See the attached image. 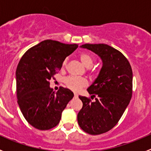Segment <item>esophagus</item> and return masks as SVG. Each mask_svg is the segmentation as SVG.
<instances>
[{
	"label": "esophagus",
	"mask_w": 151,
	"mask_h": 151,
	"mask_svg": "<svg viewBox=\"0 0 151 151\" xmlns=\"http://www.w3.org/2000/svg\"><path fill=\"white\" fill-rule=\"evenodd\" d=\"M74 97H78V94H76V93H75V94H74Z\"/></svg>",
	"instance_id": "obj_1"
}]
</instances>
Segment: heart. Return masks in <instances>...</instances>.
Masks as SVG:
<instances>
[{"label": "heart", "mask_w": 151, "mask_h": 151, "mask_svg": "<svg viewBox=\"0 0 151 151\" xmlns=\"http://www.w3.org/2000/svg\"><path fill=\"white\" fill-rule=\"evenodd\" d=\"M80 60L82 62V63L85 65L86 67H91L93 66V63L94 62V58L91 54L87 52H83L80 54ZM66 64V60H64L63 62V66H65ZM64 82L66 84V87L70 90L74 91H78L82 88L87 86L88 81L85 78H81V77L76 76H69L65 78Z\"/></svg>", "instance_id": "1"}]
</instances>
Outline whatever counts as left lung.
<instances>
[{"label":"left lung","instance_id":"left-lung-1","mask_svg":"<svg viewBox=\"0 0 151 151\" xmlns=\"http://www.w3.org/2000/svg\"><path fill=\"white\" fill-rule=\"evenodd\" d=\"M102 60L99 75L88 91L95 97L79 96L83 106L78 113L80 128L90 134H101L113 129L122 117L132 95V70L126 57L105 44L81 46Z\"/></svg>","mask_w":151,"mask_h":151}]
</instances>
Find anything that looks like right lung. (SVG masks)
Here are the masks:
<instances>
[{
  "label": "right lung",
  "instance_id": "1",
  "mask_svg": "<svg viewBox=\"0 0 151 151\" xmlns=\"http://www.w3.org/2000/svg\"><path fill=\"white\" fill-rule=\"evenodd\" d=\"M77 47L76 44L45 40L29 49L19 62L16 72L17 102L26 121L35 129L49 130L57 126L62 112L73 99V91L63 87L54 91L49 81Z\"/></svg>",
  "mask_w": 151,
  "mask_h": 151
}]
</instances>
